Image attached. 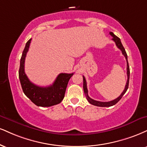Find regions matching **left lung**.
I'll use <instances>...</instances> for the list:
<instances>
[{"label":"left lung","mask_w":147,"mask_h":147,"mask_svg":"<svg viewBox=\"0 0 147 147\" xmlns=\"http://www.w3.org/2000/svg\"><path fill=\"white\" fill-rule=\"evenodd\" d=\"M109 34H110L113 37L112 40L114 41L115 43H116V47H117L118 49H120L122 51V53H123V55L125 56V59L127 60V84L125 85V87L124 90H123V92L116 99L111 100V101H108V102H101V101H98V100H95L91 98L90 97L88 96V90L87 88V83H86V78H85L84 76H83V79H84V93L86 94V98L88 100V102L92 104L93 105H96V106H98V107H110V106L114 105L115 104H116L117 102L119 101L121 99V98L123 97V95L125 94V92H126L127 89H128L129 87V75H130V70H129V63L128 61H127V55L126 51L125 50V48L123 47V45H122L121 40H120L119 38H118L116 35H115L114 33L112 32H109Z\"/></svg>","instance_id":"8db88e82"}]
</instances>
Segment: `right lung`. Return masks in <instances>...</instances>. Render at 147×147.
<instances>
[{
    "instance_id": "1",
    "label": "right lung",
    "mask_w": 147,
    "mask_h": 147,
    "mask_svg": "<svg viewBox=\"0 0 147 147\" xmlns=\"http://www.w3.org/2000/svg\"><path fill=\"white\" fill-rule=\"evenodd\" d=\"M31 39L26 43L20 59L19 79L22 90L33 103L40 107H51L57 105L63 99L69 79L74 73H60L51 86L40 87L31 82L24 72V61L29 51Z\"/></svg>"
}]
</instances>
